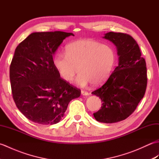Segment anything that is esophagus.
Here are the masks:
<instances>
[{
	"label": "esophagus",
	"instance_id": "34e87169",
	"mask_svg": "<svg viewBox=\"0 0 159 159\" xmlns=\"http://www.w3.org/2000/svg\"><path fill=\"white\" fill-rule=\"evenodd\" d=\"M81 93L83 94V95H84V96L89 95L88 92H87V91H85V90H81Z\"/></svg>",
	"mask_w": 159,
	"mask_h": 159
}]
</instances>
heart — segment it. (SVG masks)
Here are the masks:
<instances>
[{"mask_svg": "<svg viewBox=\"0 0 159 159\" xmlns=\"http://www.w3.org/2000/svg\"><path fill=\"white\" fill-rule=\"evenodd\" d=\"M116 61V54L112 47L92 39L71 42L66 47V53H57L53 59L54 66L67 81H71L79 70L75 82L82 87L90 83L93 85L104 83Z\"/></svg>", "mask_w": 159, "mask_h": 159, "instance_id": "heart-1", "label": "heart"}]
</instances>
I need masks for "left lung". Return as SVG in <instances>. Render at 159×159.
Segmentation results:
<instances>
[{
    "mask_svg": "<svg viewBox=\"0 0 159 159\" xmlns=\"http://www.w3.org/2000/svg\"><path fill=\"white\" fill-rule=\"evenodd\" d=\"M104 38L117 46L119 64L102 86L92 92L102 100L95 119L111 124L126 119L133 113L146 93L148 77L146 60L133 37L109 32Z\"/></svg>",
    "mask_w": 159,
    "mask_h": 159,
    "instance_id": "left-lung-1",
    "label": "left lung"
}]
</instances>
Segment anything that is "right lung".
<instances>
[{"instance_id":"obj_1","label":"right lung","mask_w":159,"mask_h":159,"mask_svg":"<svg viewBox=\"0 0 159 159\" xmlns=\"http://www.w3.org/2000/svg\"><path fill=\"white\" fill-rule=\"evenodd\" d=\"M72 33H33L15 50L9 67L13 99L33 122L52 125L62 119L69 102L80 90L60 77L52 55Z\"/></svg>"}]
</instances>
